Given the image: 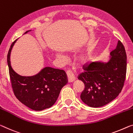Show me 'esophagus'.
Instances as JSON below:
<instances>
[{"label":"esophagus","mask_w":133,"mask_h":133,"mask_svg":"<svg viewBox=\"0 0 133 133\" xmlns=\"http://www.w3.org/2000/svg\"><path fill=\"white\" fill-rule=\"evenodd\" d=\"M66 75H67V81H68V83H72L75 80V77L71 71H67Z\"/></svg>","instance_id":"esophagus-1"}]
</instances>
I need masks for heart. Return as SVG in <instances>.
I'll list each match as a JSON object with an SVG mask.
<instances>
[{"mask_svg": "<svg viewBox=\"0 0 133 133\" xmlns=\"http://www.w3.org/2000/svg\"><path fill=\"white\" fill-rule=\"evenodd\" d=\"M56 57L57 59L59 61L61 64H64L65 61L66 60V57L64 55L61 54H56ZM90 60V56L89 54H84L80 55V56L78 58V61L81 64H85L86 63L89 62V61Z\"/></svg>", "mask_w": 133, "mask_h": 133, "instance_id": "obj_1", "label": "heart"}]
</instances>
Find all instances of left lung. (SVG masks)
I'll return each mask as SVG.
<instances>
[{"label":"left lung","mask_w":133,"mask_h":133,"mask_svg":"<svg viewBox=\"0 0 133 133\" xmlns=\"http://www.w3.org/2000/svg\"><path fill=\"white\" fill-rule=\"evenodd\" d=\"M110 55L108 62L97 61L83 66L85 71L78 77L85 86L80 98L90 107L99 108L109 103L119 95L124 86L127 55L119 40Z\"/></svg>","instance_id":"obj_1"}]
</instances>
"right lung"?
<instances>
[{"label":"right lung","mask_w":133,"mask_h":133,"mask_svg":"<svg viewBox=\"0 0 133 133\" xmlns=\"http://www.w3.org/2000/svg\"><path fill=\"white\" fill-rule=\"evenodd\" d=\"M15 42L16 40L12 43L7 56L14 95L22 103L34 111L50 108L58 99L62 88L66 84V73L64 70L46 66L32 76L18 74L12 69L10 61L12 49Z\"/></svg>","instance_id":"right-lung-1"}]
</instances>
